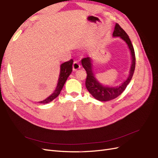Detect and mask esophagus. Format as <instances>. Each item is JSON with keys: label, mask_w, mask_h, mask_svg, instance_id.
Listing matches in <instances>:
<instances>
[{"label": "esophagus", "mask_w": 158, "mask_h": 158, "mask_svg": "<svg viewBox=\"0 0 158 158\" xmlns=\"http://www.w3.org/2000/svg\"><path fill=\"white\" fill-rule=\"evenodd\" d=\"M80 68H81V65L79 64V62H77V61H75V62H73V69L74 72L80 69Z\"/></svg>", "instance_id": "esophagus-1"}]
</instances>
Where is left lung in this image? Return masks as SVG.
<instances>
[{
	"mask_svg": "<svg viewBox=\"0 0 158 158\" xmlns=\"http://www.w3.org/2000/svg\"><path fill=\"white\" fill-rule=\"evenodd\" d=\"M114 37H120L128 46V48L131 52V65L129 70L128 77L125 81L121 85L116 86H109L104 85L100 83L96 78L95 75L93 71V60L90 57L84 58L81 60V64L83 67L86 72L87 77H86L85 85L93 97L102 102L110 101L118 97L126 89L127 86L129 85L130 81L133 77L135 68V54L133 46L131 43V40L124 30L122 29L118 23L115 24L114 31L113 32Z\"/></svg>",
	"mask_w": 158,
	"mask_h": 158,
	"instance_id": "1",
	"label": "left lung"
}]
</instances>
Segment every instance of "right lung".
I'll list each match as a JSON object with an SVG mask.
<instances>
[{"instance_id": "add662e5", "label": "right lung", "mask_w": 158, "mask_h": 158, "mask_svg": "<svg viewBox=\"0 0 158 158\" xmlns=\"http://www.w3.org/2000/svg\"><path fill=\"white\" fill-rule=\"evenodd\" d=\"M73 63V60H71L60 65V71L58 80V83H57L56 87L53 93L52 94H50L48 98L44 99V100L38 102L41 103V104L49 103L50 102H52L54 99L56 98L57 96L60 94L61 90H62L63 86L65 83V81H67L68 77L72 72Z\"/></svg>"}]
</instances>
